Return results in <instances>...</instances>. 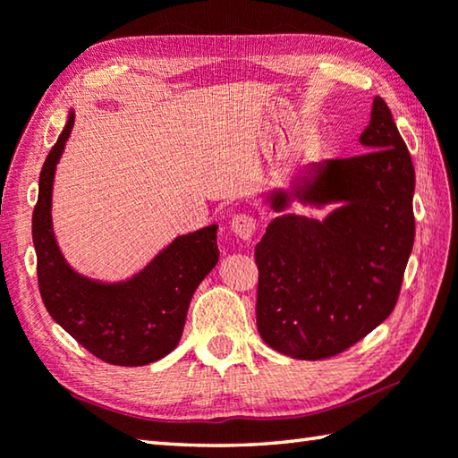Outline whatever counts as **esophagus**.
Masks as SVG:
<instances>
[{
    "label": "esophagus",
    "mask_w": 458,
    "mask_h": 458,
    "mask_svg": "<svg viewBox=\"0 0 458 458\" xmlns=\"http://www.w3.org/2000/svg\"><path fill=\"white\" fill-rule=\"evenodd\" d=\"M230 228H232V232H234V236H238L240 240L248 242V240L252 238L254 230H256L254 216H248V214L234 216V218H232V222H230Z\"/></svg>",
    "instance_id": "1"
}]
</instances>
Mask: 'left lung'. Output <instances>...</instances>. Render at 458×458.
Listing matches in <instances>:
<instances>
[{
    "mask_svg": "<svg viewBox=\"0 0 458 458\" xmlns=\"http://www.w3.org/2000/svg\"><path fill=\"white\" fill-rule=\"evenodd\" d=\"M360 156L304 165L266 194L278 212L256 244L258 332L274 351L320 360L393 312L414 242V165L386 102L374 98ZM335 208L324 219L290 203Z\"/></svg>",
    "mask_w": 458,
    "mask_h": 458,
    "instance_id": "left-lung-1",
    "label": "left lung"
}]
</instances>
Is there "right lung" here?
I'll use <instances>...</instances> for the list:
<instances>
[{
    "label": "right lung",
    "instance_id": "right-lung-1",
    "mask_svg": "<svg viewBox=\"0 0 458 458\" xmlns=\"http://www.w3.org/2000/svg\"><path fill=\"white\" fill-rule=\"evenodd\" d=\"M70 110L60 138L39 174L31 236L39 294L49 316L99 360L144 367L170 354L184 330L196 288L218 264V224L176 236L134 276L118 282L89 278L65 260L52 224L55 165L72 134Z\"/></svg>",
    "mask_w": 458,
    "mask_h": 458
}]
</instances>
